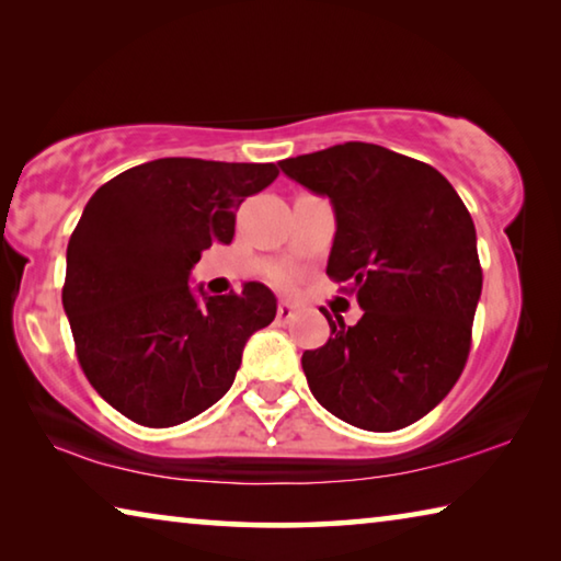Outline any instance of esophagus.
<instances>
[{
    "mask_svg": "<svg viewBox=\"0 0 561 561\" xmlns=\"http://www.w3.org/2000/svg\"><path fill=\"white\" fill-rule=\"evenodd\" d=\"M295 305H291V301H279V307H277V319L279 322H289L291 317H295Z\"/></svg>",
    "mask_w": 561,
    "mask_h": 561,
    "instance_id": "1",
    "label": "esophagus"
}]
</instances>
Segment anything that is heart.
Returning a JSON list of instances; mask_svg holds the SVG:
<instances>
[{
  "label": "heart",
  "instance_id": "obj_1",
  "mask_svg": "<svg viewBox=\"0 0 561 561\" xmlns=\"http://www.w3.org/2000/svg\"><path fill=\"white\" fill-rule=\"evenodd\" d=\"M282 282H287V277H282Z\"/></svg>",
  "mask_w": 561,
  "mask_h": 561
}]
</instances>
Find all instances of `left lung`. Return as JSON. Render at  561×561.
<instances>
[{"mask_svg": "<svg viewBox=\"0 0 561 561\" xmlns=\"http://www.w3.org/2000/svg\"><path fill=\"white\" fill-rule=\"evenodd\" d=\"M336 215L329 279L364 309L354 327L322 309L329 340L301 354L327 412L394 432L432 412L465 369L482 295L474 221L437 169L367 141L279 162Z\"/></svg>", "mask_w": 561, "mask_h": 561, "instance_id": "left-lung-1", "label": "left lung"}]
</instances>
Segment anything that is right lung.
I'll list each match as a JSON object with an SVG mask.
<instances>
[{
    "label": "right lung",
    "instance_id": "obj_1",
    "mask_svg": "<svg viewBox=\"0 0 561 561\" xmlns=\"http://www.w3.org/2000/svg\"><path fill=\"white\" fill-rule=\"evenodd\" d=\"M277 174L274 164L167 157L87 202L61 305L89 385L131 422L162 430L219 402L249 336L272 324L277 299L264 284L197 299L186 279L204 249L232 242L239 204Z\"/></svg>",
    "mask_w": 561,
    "mask_h": 561
}]
</instances>
